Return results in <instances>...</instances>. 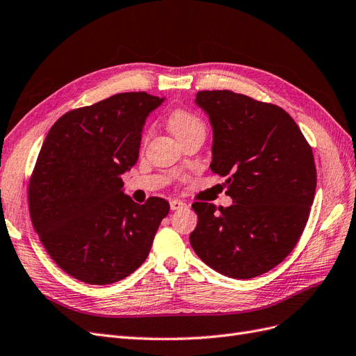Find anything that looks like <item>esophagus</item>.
Returning <instances> with one entry per match:
<instances>
[{
  "label": "esophagus",
  "mask_w": 356,
  "mask_h": 356,
  "mask_svg": "<svg viewBox=\"0 0 356 356\" xmlns=\"http://www.w3.org/2000/svg\"><path fill=\"white\" fill-rule=\"evenodd\" d=\"M186 207V202H183L180 200H171L170 201V209L171 210H180V209H185Z\"/></svg>",
  "instance_id": "1"
}]
</instances>
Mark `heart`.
<instances>
[{"label":"heart","mask_w":356,"mask_h":356,"mask_svg":"<svg viewBox=\"0 0 356 356\" xmlns=\"http://www.w3.org/2000/svg\"><path fill=\"white\" fill-rule=\"evenodd\" d=\"M168 125L170 130L173 131L177 139L193 131H205V125L202 120L188 109H175L171 112L168 118Z\"/></svg>","instance_id":"1"}]
</instances>
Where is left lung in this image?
I'll return each instance as SVG.
<instances>
[{"instance_id":"1","label":"left lung","mask_w":356,"mask_h":356,"mask_svg":"<svg viewBox=\"0 0 356 356\" xmlns=\"http://www.w3.org/2000/svg\"><path fill=\"white\" fill-rule=\"evenodd\" d=\"M213 127V173L227 176L234 204L193 202L195 253L226 277L250 280L289 256L316 189L312 147L282 108L229 90L198 91Z\"/></svg>"}]
</instances>
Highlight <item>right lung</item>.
<instances>
[{"mask_svg":"<svg viewBox=\"0 0 356 356\" xmlns=\"http://www.w3.org/2000/svg\"><path fill=\"white\" fill-rule=\"evenodd\" d=\"M164 99L120 93L66 112L50 129L29 180L31 220L50 257L75 280L106 285L146 260L165 200L134 202L121 176L139 158L143 125Z\"/></svg>","mask_w":356,"mask_h":356,"instance_id":"obj_1","label":"right lung"}]
</instances>
